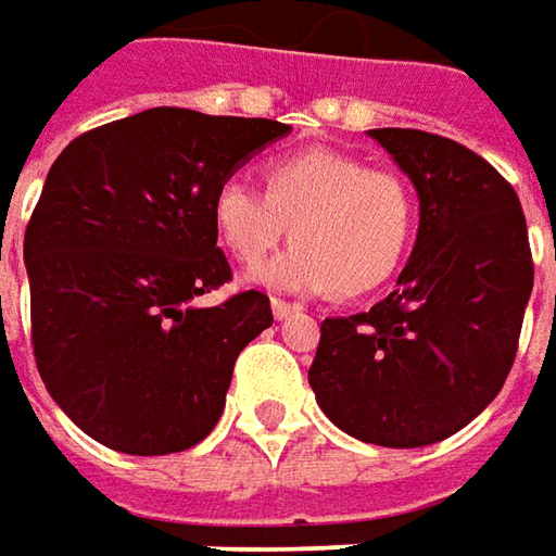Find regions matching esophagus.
<instances>
[{
  "mask_svg": "<svg viewBox=\"0 0 556 556\" xmlns=\"http://www.w3.org/2000/svg\"><path fill=\"white\" fill-rule=\"evenodd\" d=\"M270 311H274V319H289V316L298 314L301 307H298V304H289V301H279V298H274V301H270Z\"/></svg>",
  "mask_w": 556,
  "mask_h": 556,
  "instance_id": "esophagus-1",
  "label": "esophagus"
}]
</instances>
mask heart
<instances>
[{"label": "heart", "instance_id": "b5f03b06", "mask_svg": "<svg viewBox=\"0 0 556 556\" xmlns=\"http://www.w3.org/2000/svg\"><path fill=\"white\" fill-rule=\"evenodd\" d=\"M218 242L242 267L267 258L286 230L295 242L249 279L295 295L336 289L363 295L400 267L415 227V197L403 175L359 156L311 147L264 168V193L240 178L212 197Z\"/></svg>", "mask_w": 556, "mask_h": 556}]
</instances>
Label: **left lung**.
<instances>
[{
    "label": "left lung",
    "mask_w": 556,
    "mask_h": 556,
    "mask_svg": "<svg viewBox=\"0 0 556 556\" xmlns=\"http://www.w3.org/2000/svg\"><path fill=\"white\" fill-rule=\"evenodd\" d=\"M418 193V237L369 314L329 316L307 381L363 443L418 450L470 425L505 384L529 292L527 218L514 187L458 141L372 128Z\"/></svg>",
    "instance_id": "8db88e82"
}]
</instances>
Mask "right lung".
<instances>
[{"mask_svg": "<svg viewBox=\"0 0 556 556\" xmlns=\"http://www.w3.org/2000/svg\"><path fill=\"white\" fill-rule=\"evenodd\" d=\"M289 131L153 106L54 160L24 237L33 354L51 400L91 440L168 455L218 425L237 356L274 316L261 292L193 304L230 279L212 197Z\"/></svg>", "mask_w": 556, "mask_h": 556, "instance_id": "obj_1", "label": "right lung"}]
</instances>
